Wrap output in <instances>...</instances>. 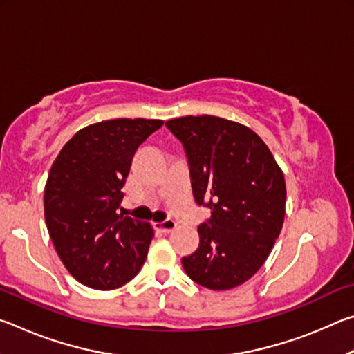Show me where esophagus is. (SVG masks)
Wrapping results in <instances>:
<instances>
[{
    "label": "esophagus",
    "mask_w": 354,
    "mask_h": 354,
    "mask_svg": "<svg viewBox=\"0 0 354 354\" xmlns=\"http://www.w3.org/2000/svg\"><path fill=\"white\" fill-rule=\"evenodd\" d=\"M154 227L158 231L164 232V234H170V232L176 231L178 223H176V221H173V220H167V221H162V223H154Z\"/></svg>",
    "instance_id": "1"
}]
</instances>
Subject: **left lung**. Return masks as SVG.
<instances>
[{
	"label": "left lung",
	"instance_id": "left-lung-1",
	"mask_svg": "<svg viewBox=\"0 0 354 354\" xmlns=\"http://www.w3.org/2000/svg\"><path fill=\"white\" fill-rule=\"evenodd\" d=\"M165 127L187 153L195 201L212 211L198 227V250L183 257L184 270L211 290L234 289L259 270L279 236L284 173L261 137L242 123L187 115Z\"/></svg>",
	"mask_w": 354,
	"mask_h": 354
}]
</instances>
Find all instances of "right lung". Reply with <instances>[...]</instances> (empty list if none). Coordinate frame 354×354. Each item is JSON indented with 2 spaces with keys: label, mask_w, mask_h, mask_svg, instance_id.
Masks as SVG:
<instances>
[{
  "label": "right lung",
  "mask_w": 354,
  "mask_h": 354,
  "mask_svg": "<svg viewBox=\"0 0 354 354\" xmlns=\"http://www.w3.org/2000/svg\"><path fill=\"white\" fill-rule=\"evenodd\" d=\"M162 120L115 118L71 137L45 184V221L64 267L81 284L113 290L139 273L154 236L147 221L118 214L140 143Z\"/></svg>",
  "instance_id": "1"
}]
</instances>
